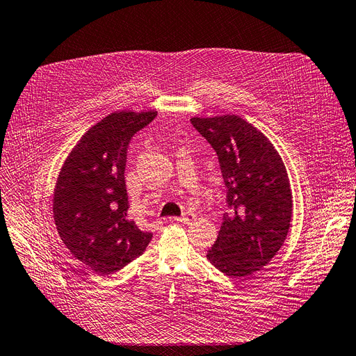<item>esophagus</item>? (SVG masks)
<instances>
[{
	"label": "esophagus",
	"mask_w": 356,
	"mask_h": 356,
	"mask_svg": "<svg viewBox=\"0 0 356 356\" xmlns=\"http://www.w3.org/2000/svg\"><path fill=\"white\" fill-rule=\"evenodd\" d=\"M173 220L177 221V222H181V224H191V222H193L196 220V215L186 212V213L181 215V216H176V218H173Z\"/></svg>",
	"instance_id": "obj_1"
}]
</instances>
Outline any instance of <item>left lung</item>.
Instances as JSON below:
<instances>
[{
    "instance_id": "obj_1",
    "label": "left lung",
    "mask_w": 356,
    "mask_h": 356,
    "mask_svg": "<svg viewBox=\"0 0 356 356\" xmlns=\"http://www.w3.org/2000/svg\"><path fill=\"white\" fill-rule=\"evenodd\" d=\"M191 122L215 149L227 186L228 212L207 257L229 277L250 276L288 236L292 192L285 164L269 138L237 115Z\"/></svg>"
}]
</instances>
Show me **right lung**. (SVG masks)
Here are the masks:
<instances>
[{"label": "right lung", "mask_w": 356, "mask_h": 356, "mask_svg": "<svg viewBox=\"0 0 356 356\" xmlns=\"http://www.w3.org/2000/svg\"><path fill=\"white\" fill-rule=\"evenodd\" d=\"M157 112H113L68 154L54 191V220L67 249L91 270L111 275L141 256L152 238L128 218L127 151Z\"/></svg>", "instance_id": "1"}]
</instances>
